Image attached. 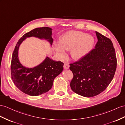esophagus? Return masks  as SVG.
<instances>
[{
  "label": "esophagus",
  "instance_id": "1",
  "mask_svg": "<svg viewBox=\"0 0 125 125\" xmlns=\"http://www.w3.org/2000/svg\"><path fill=\"white\" fill-rule=\"evenodd\" d=\"M69 65L68 64V63H65L63 67H64V69H69Z\"/></svg>",
  "mask_w": 125,
  "mask_h": 125
}]
</instances>
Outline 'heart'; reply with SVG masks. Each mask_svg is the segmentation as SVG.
Listing matches in <instances>:
<instances>
[{"label": "heart", "mask_w": 125, "mask_h": 125, "mask_svg": "<svg viewBox=\"0 0 125 125\" xmlns=\"http://www.w3.org/2000/svg\"><path fill=\"white\" fill-rule=\"evenodd\" d=\"M94 38L84 32L71 31L66 32L60 38L59 43H56L54 48L57 54L63 58L65 51L71 50L70 53L73 59H80L85 56L92 49Z\"/></svg>", "instance_id": "heart-1"}]
</instances>
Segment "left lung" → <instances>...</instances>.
Returning a JSON list of instances; mask_svg holds the SVG:
<instances>
[{
    "label": "left lung",
    "instance_id": "1",
    "mask_svg": "<svg viewBox=\"0 0 125 125\" xmlns=\"http://www.w3.org/2000/svg\"><path fill=\"white\" fill-rule=\"evenodd\" d=\"M95 48L78 61L70 64L73 78L70 87L75 93L85 97L97 95L105 90L115 75L117 58L109 38L95 31Z\"/></svg>",
    "mask_w": 125,
    "mask_h": 125
}]
</instances>
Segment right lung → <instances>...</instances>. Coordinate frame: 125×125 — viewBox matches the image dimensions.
<instances>
[{
	"label": "right lung",
	"mask_w": 125,
	"mask_h": 125,
	"mask_svg": "<svg viewBox=\"0 0 125 125\" xmlns=\"http://www.w3.org/2000/svg\"><path fill=\"white\" fill-rule=\"evenodd\" d=\"M31 36L45 39L52 44V28L39 27L24 34L16 45L12 53L11 61V77L18 89L31 96H36L45 93L52 88L53 81L63 70L64 63L55 61L47 57L40 65L33 68H26L22 65L18 57L21 44L27 37Z\"/></svg>",
	"instance_id": "1"
}]
</instances>
